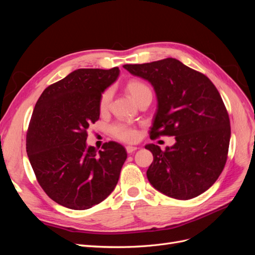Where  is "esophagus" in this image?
<instances>
[{
	"mask_svg": "<svg viewBox=\"0 0 255 255\" xmlns=\"http://www.w3.org/2000/svg\"><path fill=\"white\" fill-rule=\"evenodd\" d=\"M126 149H127V152H128V153H133V152H135V151L137 150V146H134V145H127Z\"/></svg>",
	"mask_w": 255,
	"mask_h": 255,
	"instance_id": "obj_1",
	"label": "esophagus"
}]
</instances>
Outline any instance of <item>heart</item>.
Returning a JSON list of instances; mask_svg holds the SVG:
<instances>
[{
    "instance_id": "1",
    "label": "heart",
    "mask_w": 255,
    "mask_h": 255,
    "mask_svg": "<svg viewBox=\"0 0 255 255\" xmlns=\"http://www.w3.org/2000/svg\"><path fill=\"white\" fill-rule=\"evenodd\" d=\"M127 89L129 92V95L136 100V102L145 95H152L151 89L149 88L148 85H145L144 83H141V82H137V81L129 82L128 84ZM111 100H112V90L106 89L99 100L100 111L105 112L109 110ZM111 130H112V134L116 138H118V139L122 141H128V142L135 141L138 138V132L136 128L126 121H118L114 123L111 128Z\"/></svg>"
}]
</instances>
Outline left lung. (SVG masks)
<instances>
[{
    "label": "left lung",
    "instance_id": "left-lung-1",
    "mask_svg": "<svg viewBox=\"0 0 255 255\" xmlns=\"http://www.w3.org/2000/svg\"><path fill=\"white\" fill-rule=\"evenodd\" d=\"M133 75L149 81L157 97L150 138L175 136L163 151L146 144L153 161L146 176L154 188L179 200L203 194L226 166L231 126L221 96L212 81L175 58L125 65Z\"/></svg>",
    "mask_w": 255,
    "mask_h": 255
}]
</instances>
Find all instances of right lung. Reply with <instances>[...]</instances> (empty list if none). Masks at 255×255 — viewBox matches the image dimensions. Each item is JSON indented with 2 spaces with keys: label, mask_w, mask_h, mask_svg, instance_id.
I'll return each instance as SVG.
<instances>
[{
  "label": "right lung",
  "mask_w": 255,
  "mask_h": 255,
  "mask_svg": "<svg viewBox=\"0 0 255 255\" xmlns=\"http://www.w3.org/2000/svg\"><path fill=\"white\" fill-rule=\"evenodd\" d=\"M119 68L78 69L45 88L26 133V152L41 188L53 201L83 211L101 203L118 183L127 151L116 141L86 145L99 120V100Z\"/></svg>",
  "instance_id": "obj_1"
}]
</instances>
